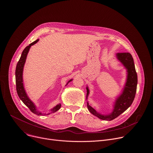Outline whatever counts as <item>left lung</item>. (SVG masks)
Wrapping results in <instances>:
<instances>
[{
	"label": "left lung",
	"mask_w": 153,
	"mask_h": 153,
	"mask_svg": "<svg viewBox=\"0 0 153 153\" xmlns=\"http://www.w3.org/2000/svg\"><path fill=\"white\" fill-rule=\"evenodd\" d=\"M116 57L126 68L127 75L122 91L115 100L112 112L108 114H102L97 112L96 109L93 108L87 101L86 105L90 112L99 119L103 120H112L126 111L131 105L136 93L137 75L131 54L129 53H117ZM86 99L87 100L90 94V90L88 86H86Z\"/></svg>",
	"instance_id": "8db88e82"
}]
</instances>
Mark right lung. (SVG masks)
<instances>
[{"mask_svg": "<svg viewBox=\"0 0 153 153\" xmlns=\"http://www.w3.org/2000/svg\"><path fill=\"white\" fill-rule=\"evenodd\" d=\"M39 39H37L33 43H30V44L27 46L22 51V55L20 56V58L17 62L16 68V90L17 94L20 98V99L23 102V103L30 109L31 111L34 114L37 115V116H42V115H48L50 113H53L58 111L59 109L61 107V104L59 103L57 105H56L54 107L51 108L50 110V113L47 114L45 113H42L41 111H39L37 109V106L33 102V101L29 98L28 96L25 88H24V81H23V71H24V65L26 62L27 57L28 55V53L29 52V50L31 48V47L34 44L39 41ZM73 79L70 80L66 84L67 86L69 82L72 81Z\"/></svg>", "mask_w": 153, "mask_h": 153, "instance_id": "1", "label": "right lung"}]
</instances>
